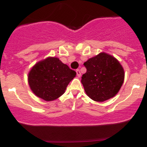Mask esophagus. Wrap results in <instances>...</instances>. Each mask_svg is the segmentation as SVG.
<instances>
[{
    "label": "esophagus",
    "instance_id": "34e87169",
    "mask_svg": "<svg viewBox=\"0 0 147 147\" xmlns=\"http://www.w3.org/2000/svg\"><path fill=\"white\" fill-rule=\"evenodd\" d=\"M76 74H77V76H78V77L81 76V71H80L79 69H76Z\"/></svg>",
    "mask_w": 147,
    "mask_h": 147
}]
</instances>
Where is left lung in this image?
Listing matches in <instances>:
<instances>
[{"label": "left lung", "instance_id": "left-lung-1", "mask_svg": "<svg viewBox=\"0 0 147 147\" xmlns=\"http://www.w3.org/2000/svg\"><path fill=\"white\" fill-rule=\"evenodd\" d=\"M84 65L86 72L81 77V83L91 99L102 102L118 93L123 84L124 71L115 58L101 53Z\"/></svg>", "mask_w": 147, "mask_h": 147}]
</instances>
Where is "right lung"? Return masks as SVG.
I'll return each mask as SVG.
<instances>
[{"label":"right lung","instance_id":"right-lung-1","mask_svg":"<svg viewBox=\"0 0 147 147\" xmlns=\"http://www.w3.org/2000/svg\"><path fill=\"white\" fill-rule=\"evenodd\" d=\"M76 73L59 59L49 57L36 63L28 74L33 93L45 101H53L65 92Z\"/></svg>","mask_w":147,"mask_h":147}]
</instances>
